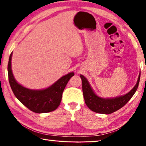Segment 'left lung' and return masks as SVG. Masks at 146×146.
I'll list each match as a JSON object with an SVG mask.
<instances>
[{
  "label": "left lung",
  "instance_id": "8db88e82",
  "mask_svg": "<svg viewBox=\"0 0 146 146\" xmlns=\"http://www.w3.org/2000/svg\"><path fill=\"white\" fill-rule=\"evenodd\" d=\"M80 78L82 82V91L85 103L91 111L102 114H111L122 108L129 102L135 93L140 82V73L138 76L137 83L135 87L126 95L114 98H102L93 92L87 79L81 75Z\"/></svg>",
  "mask_w": 146,
  "mask_h": 146
}]
</instances>
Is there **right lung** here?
<instances>
[{
    "instance_id": "1",
    "label": "right lung",
    "mask_w": 146,
    "mask_h": 146,
    "mask_svg": "<svg viewBox=\"0 0 146 146\" xmlns=\"http://www.w3.org/2000/svg\"><path fill=\"white\" fill-rule=\"evenodd\" d=\"M12 53L8 65V79L14 95L20 102L35 113H48L55 110L60 105L62 93L74 73L63 76L50 87L42 90H31L23 87L14 78L11 68Z\"/></svg>"
}]
</instances>
